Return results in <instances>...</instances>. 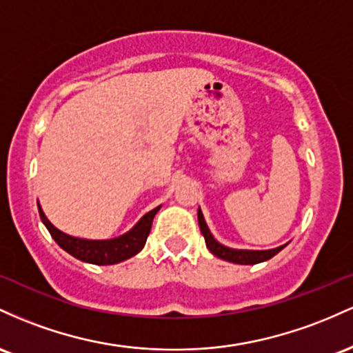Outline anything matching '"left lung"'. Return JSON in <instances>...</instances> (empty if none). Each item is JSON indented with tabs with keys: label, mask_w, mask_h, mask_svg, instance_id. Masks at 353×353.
I'll use <instances>...</instances> for the list:
<instances>
[{
	"label": "left lung",
	"mask_w": 353,
	"mask_h": 353,
	"mask_svg": "<svg viewBox=\"0 0 353 353\" xmlns=\"http://www.w3.org/2000/svg\"><path fill=\"white\" fill-rule=\"evenodd\" d=\"M198 225H200V230L201 233H203V239H205V243H207V248L210 252L213 253L215 256H219L221 260H227V262H232V263H240V265H255V263H260V262H265V260L272 259V256H275L276 253L280 250H283V247H279V248H273V250H262V252H256V250H233V248H228V247H223V245H220L219 241L212 236V233H210V230L207 227V223H205V219H203V213L198 210Z\"/></svg>",
	"instance_id": "8db88e82"
}]
</instances>
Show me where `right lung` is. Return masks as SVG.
<instances>
[{"label": "right lung", "mask_w": 353, "mask_h": 353, "mask_svg": "<svg viewBox=\"0 0 353 353\" xmlns=\"http://www.w3.org/2000/svg\"><path fill=\"white\" fill-rule=\"evenodd\" d=\"M38 210L39 216H41L43 223L48 228L50 235L53 236L54 241H57L63 250L68 252L70 255L81 260V262H88L94 265H113L123 262L126 259H132L133 255H137V253L145 247L146 239H148L150 235V230H152L153 216L157 215L160 207L153 208L152 212L146 213L143 219L134 225L133 230H130V232L125 233L123 236L114 240L74 239V236L66 235V233L54 228L45 216L43 210L39 207Z\"/></svg>", "instance_id": "right-lung-1"}]
</instances>
